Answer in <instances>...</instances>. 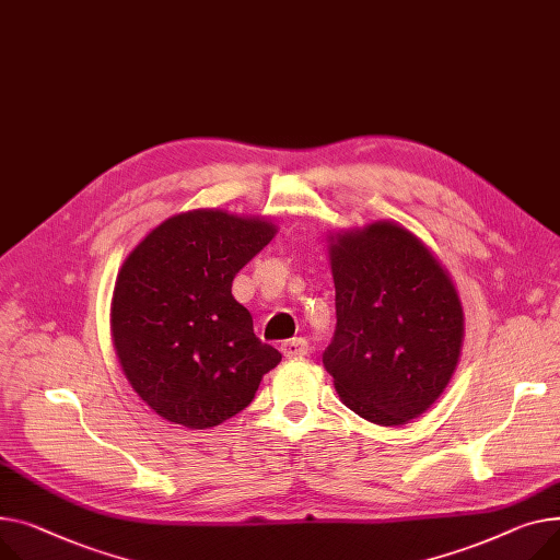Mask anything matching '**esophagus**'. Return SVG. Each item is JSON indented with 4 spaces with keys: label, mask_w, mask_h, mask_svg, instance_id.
<instances>
[{
    "label": "esophagus",
    "mask_w": 560,
    "mask_h": 560,
    "mask_svg": "<svg viewBox=\"0 0 560 560\" xmlns=\"http://www.w3.org/2000/svg\"><path fill=\"white\" fill-rule=\"evenodd\" d=\"M308 351H311V347L304 338H292L281 345V353L285 358H304V355H308Z\"/></svg>",
    "instance_id": "1"
}]
</instances>
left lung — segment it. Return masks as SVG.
Returning <instances> with one entry per match:
<instances>
[{
  "mask_svg": "<svg viewBox=\"0 0 560 560\" xmlns=\"http://www.w3.org/2000/svg\"><path fill=\"white\" fill-rule=\"evenodd\" d=\"M332 340L322 360L345 405L371 423L417 419L448 385L464 313L457 290L425 245L376 222L330 245Z\"/></svg>",
  "mask_w": 560,
  "mask_h": 560,
  "instance_id": "8db88e82",
  "label": "left lung"
}]
</instances>
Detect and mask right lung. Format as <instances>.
<instances>
[{
  "mask_svg": "<svg viewBox=\"0 0 560 560\" xmlns=\"http://www.w3.org/2000/svg\"><path fill=\"white\" fill-rule=\"evenodd\" d=\"M272 236L268 220L191 211L164 220L126 258L112 338L126 378L166 421L205 430L232 419L279 364L232 296L234 277Z\"/></svg>",
  "mask_w": 560,
  "mask_h": 560,
  "instance_id": "right-lung-1",
  "label": "right lung"
}]
</instances>
